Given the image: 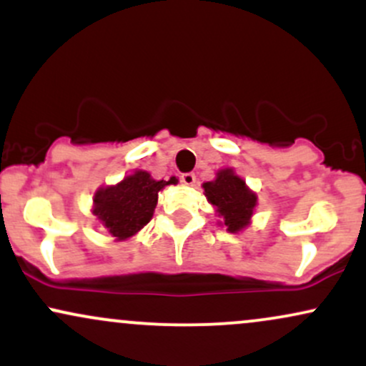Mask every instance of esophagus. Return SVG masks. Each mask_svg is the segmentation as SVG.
<instances>
[{
    "label": "esophagus",
    "instance_id": "1",
    "mask_svg": "<svg viewBox=\"0 0 366 366\" xmlns=\"http://www.w3.org/2000/svg\"><path fill=\"white\" fill-rule=\"evenodd\" d=\"M180 180H182V184H186V186H192V184L196 182V175L191 174V172H187V174L180 175Z\"/></svg>",
    "mask_w": 366,
    "mask_h": 366
}]
</instances>
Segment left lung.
Here are the masks:
<instances>
[{"instance_id": "left-lung-1", "label": "left lung", "mask_w": 366, "mask_h": 366, "mask_svg": "<svg viewBox=\"0 0 366 366\" xmlns=\"http://www.w3.org/2000/svg\"><path fill=\"white\" fill-rule=\"evenodd\" d=\"M203 189L209 203L217 208L218 217L224 218L227 230L237 232L249 224L256 207V194L232 170H220L215 180L203 184Z\"/></svg>"}]
</instances>
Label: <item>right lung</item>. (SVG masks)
<instances>
[{
	"label": "right lung",
	"instance_id": "1",
	"mask_svg": "<svg viewBox=\"0 0 366 366\" xmlns=\"http://www.w3.org/2000/svg\"><path fill=\"white\" fill-rule=\"evenodd\" d=\"M177 179L167 180L151 179L148 172L137 170L117 186L99 189L94 196V213L108 234L115 239H127L144 227L153 217L157 208L158 191Z\"/></svg>",
	"mask_w": 366,
	"mask_h": 366
}]
</instances>
